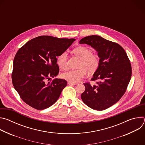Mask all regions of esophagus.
<instances>
[{
	"instance_id": "1",
	"label": "esophagus",
	"mask_w": 145,
	"mask_h": 145,
	"mask_svg": "<svg viewBox=\"0 0 145 145\" xmlns=\"http://www.w3.org/2000/svg\"><path fill=\"white\" fill-rule=\"evenodd\" d=\"M68 84L69 85H71V86H75V85H77V84L76 83V82H71V81H69L68 82Z\"/></svg>"
}]
</instances>
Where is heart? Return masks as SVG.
Segmentation results:
<instances>
[{
  "instance_id": "heart-1",
  "label": "heart",
  "mask_w": 145,
  "mask_h": 145,
  "mask_svg": "<svg viewBox=\"0 0 145 145\" xmlns=\"http://www.w3.org/2000/svg\"><path fill=\"white\" fill-rule=\"evenodd\" d=\"M74 54L81 59L80 69L68 70L61 74L63 78L73 82H77L86 76L87 70L93 73L98 68L100 64V58L98 55L93 54L88 48L80 46L73 50ZM68 53L63 52L57 58V63L59 67L64 69L67 67Z\"/></svg>"
}]
</instances>
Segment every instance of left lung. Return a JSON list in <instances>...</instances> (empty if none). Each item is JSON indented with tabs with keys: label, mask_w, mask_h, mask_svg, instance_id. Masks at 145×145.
Wrapping results in <instances>:
<instances>
[{
	"label": "left lung",
	"mask_w": 145,
	"mask_h": 145,
	"mask_svg": "<svg viewBox=\"0 0 145 145\" xmlns=\"http://www.w3.org/2000/svg\"><path fill=\"white\" fill-rule=\"evenodd\" d=\"M79 43L90 45L100 58L99 66L91 78L97 81L96 84L84 83L86 90L81 95V99L93 110H106L125 93L131 77L130 61L120 45L99 35L86 37Z\"/></svg>",
	"instance_id": "8db88e82"
}]
</instances>
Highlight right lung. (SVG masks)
I'll list each match as a JSON object with an SVG mask.
<instances>
[{
	"label": "right lung",
	"instance_id": "add662e5",
	"mask_svg": "<svg viewBox=\"0 0 145 145\" xmlns=\"http://www.w3.org/2000/svg\"><path fill=\"white\" fill-rule=\"evenodd\" d=\"M75 39L39 36L17 52L13 61L12 84L20 98L31 107L42 110L57 101L67 81L54 77L59 73L57 57L72 44Z\"/></svg>",
	"mask_w": 145,
	"mask_h": 145
}]
</instances>
